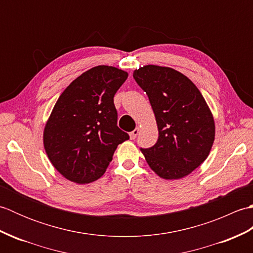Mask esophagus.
<instances>
[{
    "instance_id": "esophagus-1",
    "label": "esophagus",
    "mask_w": 253,
    "mask_h": 253,
    "mask_svg": "<svg viewBox=\"0 0 253 253\" xmlns=\"http://www.w3.org/2000/svg\"><path fill=\"white\" fill-rule=\"evenodd\" d=\"M138 133H139V128H136L135 130H132V131L129 133L131 140H133V139H136V137L138 136Z\"/></svg>"
}]
</instances>
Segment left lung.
<instances>
[{
	"label": "left lung",
	"instance_id": "8db88e82",
	"mask_svg": "<svg viewBox=\"0 0 253 253\" xmlns=\"http://www.w3.org/2000/svg\"><path fill=\"white\" fill-rule=\"evenodd\" d=\"M133 78L154 112L159 139L140 148L147 163L164 179H179L200 166L211 151L215 125L206 100L191 80L169 67L147 65Z\"/></svg>",
	"mask_w": 253,
	"mask_h": 253
}]
</instances>
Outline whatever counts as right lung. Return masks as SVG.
<instances>
[{
	"label": "right lung",
	"instance_id": "add662e5",
	"mask_svg": "<svg viewBox=\"0 0 253 253\" xmlns=\"http://www.w3.org/2000/svg\"><path fill=\"white\" fill-rule=\"evenodd\" d=\"M128 77L100 65L80 75L56 101L43 132L45 152L68 180L89 184L105 173L117 146L129 139L117 126L114 95Z\"/></svg>",
	"mask_w": 253,
	"mask_h": 253
}]
</instances>
